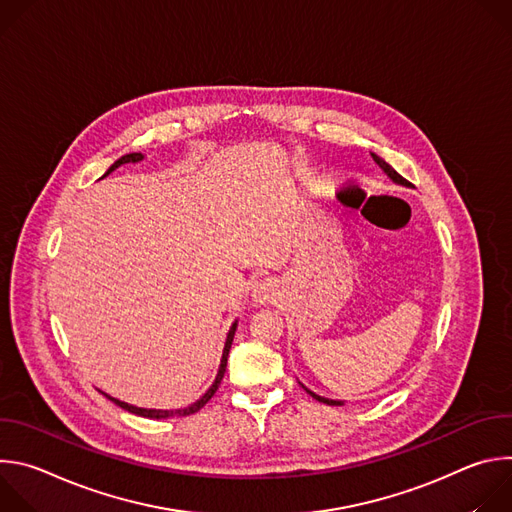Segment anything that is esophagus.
<instances>
[{"label": "esophagus", "instance_id": "1", "mask_svg": "<svg viewBox=\"0 0 512 512\" xmlns=\"http://www.w3.org/2000/svg\"><path fill=\"white\" fill-rule=\"evenodd\" d=\"M279 298V289L273 279H263L253 287V302L259 306L273 304Z\"/></svg>", "mask_w": 512, "mask_h": 512}]
</instances>
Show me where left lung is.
<instances>
[{"instance_id": "obj_1", "label": "left lung", "mask_w": 512, "mask_h": 512, "mask_svg": "<svg viewBox=\"0 0 512 512\" xmlns=\"http://www.w3.org/2000/svg\"><path fill=\"white\" fill-rule=\"evenodd\" d=\"M371 156H373V160L379 164V168H381V170H383V172H385V174H387V176H389L393 182H397V184H403V186H411V182H407V180H405L401 174H397V172H395V170H393V168H391V166H389V164H387L383 158H379V156H375V154H371ZM302 387H304V385H302ZM304 389H306V387H304ZM306 391H308V393H310L314 399H318L320 403H326V405H342V401H332V399L320 397V395L312 393L310 389H306Z\"/></svg>"}]
</instances>
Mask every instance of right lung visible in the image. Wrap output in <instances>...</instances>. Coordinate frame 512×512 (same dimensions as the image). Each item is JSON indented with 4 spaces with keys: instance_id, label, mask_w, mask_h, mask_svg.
I'll return each mask as SVG.
<instances>
[{
    "instance_id": "add662e5",
    "label": "right lung",
    "mask_w": 512,
    "mask_h": 512,
    "mask_svg": "<svg viewBox=\"0 0 512 512\" xmlns=\"http://www.w3.org/2000/svg\"><path fill=\"white\" fill-rule=\"evenodd\" d=\"M139 160H143V156L141 154H125L123 158H119L109 170H107V174L105 176H109L115 168H119L121 164H129V162H139ZM235 330H237V322L231 326V330H229V334H227V342H225V350H223V358H221V369H218V375H216V379H214V383H212V387L196 401V403H192V405H188L186 409H170V411H166V409H141V407H135V405H129V403H123V401H119V399H113V397H109L107 395V399H111L115 405H119L121 409H125V411H129V413H135V415H141V417H150V419H166V417H174V415H192V413H196L198 409H202L208 401H210V397L216 393V389H218V385H221V381H223V377H225V371H227V358H229V350H231V344H233V336H235Z\"/></svg>"
}]
</instances>
